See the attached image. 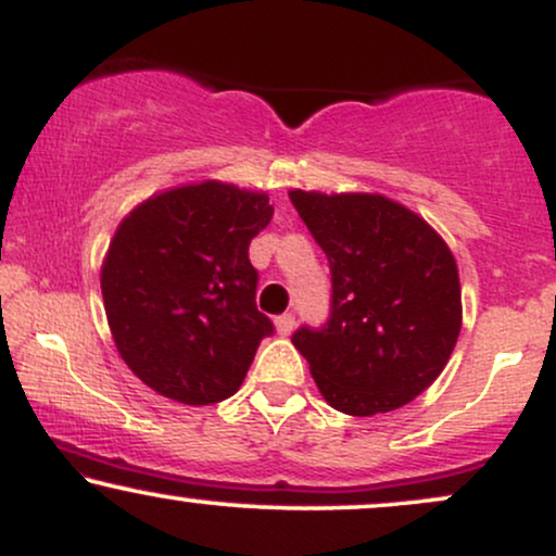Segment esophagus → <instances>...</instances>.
I'll use <instances>...</instances> for the list:
<instances>
[{
    "label": "esophagus",
    "instance_id": "34e87169",
    "mask_svg": "<svg viewBox=\"0 0 556 556\" xmlns=\"http://www.w3.org/2000/svg\"><path fill=\"white\" fill-rule=\"evenodd\" d=\"M274 327H277L279 334L287 337V334H290L292 329H295V316H292V314H282V316H277V321H274Z\"/></svg>",
    "mask_w": 556,
    "mask_h": 556
}]
</instances>
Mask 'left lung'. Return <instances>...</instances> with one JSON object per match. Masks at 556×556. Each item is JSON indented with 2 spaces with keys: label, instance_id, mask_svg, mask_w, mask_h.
<instances>
[{
  "label": "left lung",
  "instance_id": "left-lung-1",
  "mask_svg": "<svg viewBox=\"0 0 556 556\" xmlns=\"http://www.w3.org/2000/svg\"><path fill=\"white\" fill-rule=\"evenodd\" d=\"M290 201L331 271L327 324L300 327L292 344L334 410H397L433 384L455 350V256L418 214L384 195L290 190Z\"/></svg>",
  "mask_w": 556,
  "mask_h": 556
}]
</instances>
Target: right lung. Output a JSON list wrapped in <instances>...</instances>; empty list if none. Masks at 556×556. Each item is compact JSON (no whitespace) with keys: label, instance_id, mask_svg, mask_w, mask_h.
<instances>
[{"label":"right lung","instance_id":"obj_1","mask_svg":"<svg viewBox=\"0 0 556 556\" xmlns=\"http://www.w3.org/2000/svg\"><path fill=\"white\" fill-rule=\"evenodd\" d=\"M269 195L206 180L164 190L117 227L101 266L106 321L143 384L182 405L238 392L274 324L256 308L248 245Z\"/></svg>","mask_w":556,"mask_h":556}]
</instances>
